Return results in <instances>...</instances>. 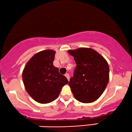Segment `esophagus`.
<instances>
[{
  "instance_id": "obj_1",
  "label": "esophagus",
  "mask_w": 132,
  "mask_h": 132,
  "mask_svg": "<svg viewBox=\"0 0 132 132\" xmlns=\"http://www.w3.org/2000/svg\"><path fill=\"white\" fill-rule=\"evenodd\" d=\"M65 76H66V77L67 78L68 80L69 81V74H68V73H66V74H65Z\"/></svg>"
}]
</instances>
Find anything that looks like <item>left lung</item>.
Instances as JSON below:
<instances>
[{
	"label": "left lung",
	"instance_id": "obj_1",
	"mask_svg": "<svg viewBox=\"0 0 132 132\" xmlns=\"http://www.w3.org/2000/svg\"><path fill=\"white\" fill-rule=\"evenodd\" d=\"M76 65L69 85L75 98L84 103L96 101L105 91L109 81L107 61L91 48L69 50Z\"/></svg>",
	"mask_w": 132,
	"mask_h": 132
}]
</instances>
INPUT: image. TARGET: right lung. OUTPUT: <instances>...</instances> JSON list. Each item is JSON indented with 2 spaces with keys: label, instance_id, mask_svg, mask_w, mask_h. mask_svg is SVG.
<instances>
[{
  "label": "right lung",
  "instance_id": "right-lung-1",
  "mask_svg": "<svg viewBox=\"0 0 132 132\" xmlns=\"http://www.w3.org/2000/svg\"><path fill=\"white\" fill-rule=\"evenodd\" d=\"M54 51L48 50L36 54L26 64L22 72V80L26 91L34 100L48 103L56 100L61 88L68 83L53 66Z\"/></svg>",
  "mask_w": 132,
  "mask_h": 132
}]
</instances>
